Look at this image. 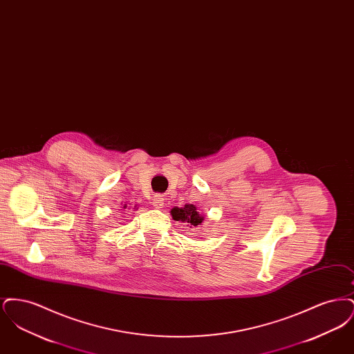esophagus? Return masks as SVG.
<instances>
[{"mask_svg": "<svg viewBox=\"0 0 354 354\" xmlns=\"http://www.w3.org/2000/svg\"><path fill=\"white\" fill-rule=\"evenodd\" d=\"M152 205L155 208H163L165 205V196L160 195V194H156L153 198H152Z\"/></svg>", "mask_w": 354, "mask_h": 354, "instance_id": "esophagus-1", "label": "esophagus"}]
</instances>
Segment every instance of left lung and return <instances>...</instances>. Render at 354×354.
Returning a JSON list of instances; mask_svg holds the SVG:
<instances>
[{"instance_id":"1","label":"left lung","mask_w":354,"mask_h":354,"mask_svg":"<svg viewBox=\"0 0 354 354\" xmlns=\"http://www.w3.org/2000/svg\"><path fill=\"white\" fill-rule=\"evenodd\" d=\"M171 215H172V219L185 223V225L189 228L199 227L204 220L194 204H185V207H180V208L174 207L171 209Z\"/></svg>"}]
</instances>
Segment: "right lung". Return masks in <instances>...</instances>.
Instances as JSON below:
<instances>
[{
  "instance_id": "1",
  "label": "right lung",
  "mask_w": 354,
  "mask_h": 354,
  "mask_svg": "<svg viewBox=\"0 0 354 354\" xmlns=\"http://www.w3.org/2000/svg\"><path fill=\"white\" fill-rule=\"evenodd\" d=\"M123 208H127V204H124V205H123ZM134 209H136V205H134Z\"/></svg>"
}]
</instances>
